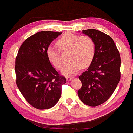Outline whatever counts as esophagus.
I'll list each match as a JSON object with an SVG mask.
<instances>
[{"label": "esophagus", "mask_w": 133, "mask_h": 133, "mask_svg": "<svg viewBox=\"0 0 133 133\" xmlns=\"http://www.w3.org/2000/svg\"><path fill=\"white\" fill-rule=\"evenodd\" d=\"M73 77H67L66 78V80L67 81H71V80H73Z\"/></svg>", "instance_id": "1"}]
</instances>
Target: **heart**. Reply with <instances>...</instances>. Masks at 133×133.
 Listing matches in <instances>:
<instances>
[{
    "label": "heart",
    "instance_id": "obj_1",
    "mask_svg": "<svg viewBox=\"0 0 133 133\" xmlns=\"http://www.w3.org/2000/svg\"><path fill=\"white\" fill-rule=\"evenodd\" d=\"M58 48L49 45L46 49V56L49 62L57 69L62 67L63 60L60 55L62 51H70V62L62 69L65 76L76 75L82 67L86 68L91 65L95 54V43L88 35L80 36L71 33L63 35L57 41Z\"/></svg>",
    "mask_w": 133,
    "mask_h": 133
}]
</instances>
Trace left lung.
Returning <instances> with one entry per match:
<instances>
[{
	"label": "left lung",
	"mask_w": 133,
	"mask_h": 133,
	"mask_svg": "<svg viewBox=\"0 0 133 133\" xmlns=\"http://www.w3.org/2000/svg\"><path fill=\"white\" fill-rule=\"evenodd\" d=\"M82 33L95 41V54L86 71L79 76L82 87L78 95L87 105L98 106L109 98L120 82V53L108 35L94 29Z\"/></svg>",
	"instance_id": "obj_1"
}]
</instances>
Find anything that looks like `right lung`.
Segmentation results:
<instances>
[{
	"mask_svg": "<svg viewBox=\"0 0 133 133\" xmlns=\"http://www.w3.org/2000/svg\"><path fill=\"white\" fill-rule=\"evenodd\" d=\"M62 33L42 31L22 43L15 59L16 83L28 103L38 109L54 106L66 83L48 60L46 49Z\"/></svg>",
	"mask_w": 133,
	"mask_h": 133,
	"instance_id": "1",
	"label": "right lung"
}]
</instances>
